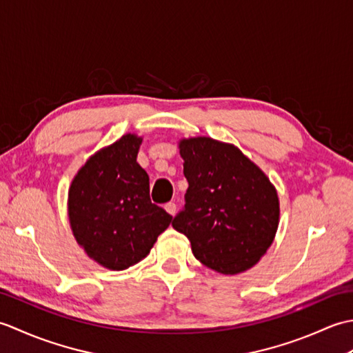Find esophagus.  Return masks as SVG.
<instances>
[{
    "label": "esophagus",
    "instance_id": "1",
    "mask_svg": "<svg viewBox=\"0 0 353 353\" xmlns=\"http://www.w3.org/2000/svg\"><path fill=\"white\" fill-rule=\"evenodd\" d=\"M163 208H165V211H167L170 215H174L176 214V203H174V201H168V203L165 205Z\"/></svg>",
    "mask_w": 353,
    "mask_h": 353
}]
</instances>
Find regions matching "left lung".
<instances>
[{
	"mask_svg": "<svg viewBox=\"0 0 353 353\" xmlns=\"http://www.w3.org/2000/svg\"><path fill=\"white\" fill-rule=\"evenodd\" d=\"M179 148L188 190L172 228L215 272L238 274L252 268L279 226L276 188L235 145L199 137L182 139Z\"/></svg>",
	"mask_w": 353,
	"mask_h": 353,
	"instance_id": "obj_1",
	"label": "left lung"
}]
</instances>
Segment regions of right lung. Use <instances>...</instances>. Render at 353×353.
<instances>
[{"instance_id":"obj_1","label":"right lung","mask_w":353,"mask_h":353,"mask_svg":"<svg viewBox=\"0 0 353 353\" xmlns=\"http://www.w3.org/2000/svg\"><path fill=\"white\" fill-rule=\"evenodd\" d=\"M141 142L127 133L101 148L70 186L72 234L89 258L109 270L138 264L172 221L150 200L148 174L137 162Z\"/></svg>"}]
</instances>
